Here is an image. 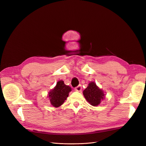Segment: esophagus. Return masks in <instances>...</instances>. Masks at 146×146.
Returning a JSON list of instances; mask_svg holds the SVG:
<instances>
[{"label": "esophagus", "instance_id": "1", "mask_svg": "<svg viewBox=\"0 0 146 146\" xmlns=\"http://www.w3.org/2000/svg\"><path fill=\"white\" fill-rule=\"evenodd\" d=\"M82 90V87L81 85H78L77 86L76 88H75V91H77V92H81Z\"/></svg>", "mask_w": 146, "mask_h": 146}]
</instances>
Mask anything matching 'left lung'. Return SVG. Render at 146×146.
<instances>
[{"instance_id":"left-lung-1","label":"left lung","mask_w":146,"mask_h":146,"mask_svg":"<svg viewBox=\"0 0 146 146\" xmlns=\"http://www.w3.org/2000/svg\"><path fill=\"white\" fill-rule=\"evenodd\" d=\"M83 94L88 102L94 107L98 106L105 97L104 91L94 82L89 83L88 87L83 91Z\"/></svg>"}]
</instances>
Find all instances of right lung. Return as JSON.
<instances>
[{"label":"right lung","instance_id":"add662e5","mask_svg":"<svg viewBox=\"0 0 146 146\" xmlns=\"http://www.w3.org/2000/svg\"><path fill=\"white\" fill-rule=\"evenodd\" d=\"M71 90V88L66 85L63 80L58 81L56 86L48 92L47 97L51 105L55 108L60 107L64 102Z\"/></svg>","mask_w":146,"mask_h":146}]
</instances>
